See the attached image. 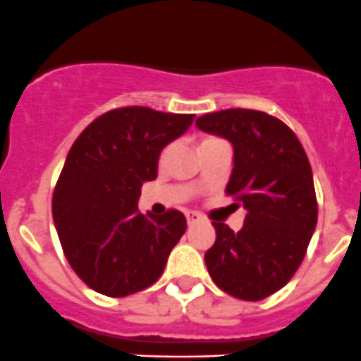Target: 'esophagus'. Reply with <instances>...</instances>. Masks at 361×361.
<instances>
[{
	"label": "esophagus",
	"instance_id": "34e87169",
	"mask_svg": "<svg viewBox=\"0 0 361 361\" xmlns=\"http://www.w3.org/2000/svg\"><path fill=\"white\" fill-rule=\"evenodd\" d=\"M202 220V216L199 215V213H195V212H188L187 213V222H188V226H194V224H199Z\"/></svg>",
	"mask_w": 361,
	"mask_h": 361
}]
</instances>
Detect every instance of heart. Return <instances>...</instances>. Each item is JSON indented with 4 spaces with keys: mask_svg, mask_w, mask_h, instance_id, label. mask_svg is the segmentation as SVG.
<instances>
[{
    "mask_svg": "<svg viewBox=\"0 0 361 361\" xmlns=\"http://www.w3.org/2000/svg\"><path fill=\"white\" fill-rule=\"evenodd\" d=\"M212 139H213V137H212ZM206 141H209V139H206Z\"/></svg>",
    "mask_w": 361,
    "mask_h": 361,
    "instance_id": "heart-1",
    "label": "heart"
}]
</instances>
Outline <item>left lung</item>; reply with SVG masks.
I'll use <instances>...</instances> for the list:
<instances>
[{"instance_id": "left-lung-1", "label": "left lung", "mask_w": 361, "mask_h": 361, "mask_svg": "<svg viewBox=\"0 0 361 361\" xmlns=\"http://www.w3.org/2000/svg\"><path fill=\"white\" fill-rule=\"evenodd\" d=\"M195 125L233 145L234 167L226 194L247 209L238 233L213 222L216 240L204 254L206 268L227 295L257 302L291 281L316 229L309 159L295 132L262 111H219Z\"/></svg>"}]
</instances>
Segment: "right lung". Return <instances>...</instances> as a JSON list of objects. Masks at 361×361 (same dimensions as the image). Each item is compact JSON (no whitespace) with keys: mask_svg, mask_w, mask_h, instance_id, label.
<instances>
[{"mask_svg":"<svg viewBox=\"0 0 361 361\" xmlns=\"http://www.w3.org/2000/svg\"><path fill=\"white\" fill-rule=\"evenodd\" d=\"M195 114L121 107L87 125L66 155L52 194V219L65 257L80 281L123 298L159 281L187 229L185 215H142L141 187L157 178L160 152Z\"/></svg>","mask_w":361,"mask_h":361,"instance_id":"right-lung-1","label":"right lung"}]
</instances>
